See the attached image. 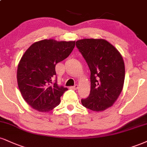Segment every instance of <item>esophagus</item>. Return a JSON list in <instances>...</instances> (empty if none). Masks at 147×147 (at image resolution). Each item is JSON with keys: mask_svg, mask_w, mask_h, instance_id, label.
Returning a JSON list of instances; mask_svg holds the SVG:
<instances>
[{"mask_svg": "<svg viewBox=\"0 0 147 147\" xmlns=\"http://www.w3.org/2000/svg\"><path fill=\"white\" fill-rule=\"evenodd\" d=\"M78 88H79L78 85H75L74 86H71V87H70V89H72V90H77Z\"/></svg>", "mask_w": 147, "mask_h": 147, "instance_id": "1", "label": "esophagus"}]
</instances>
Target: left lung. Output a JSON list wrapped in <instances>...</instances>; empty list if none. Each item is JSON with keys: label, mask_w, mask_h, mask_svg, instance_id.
<instances>
[{"label": "left lung", "mask_w": 147, "mask_h": 147, "mask_svg": "<svg viewBox=\"0 0 147 147\" xmlns=\"http://www.w3.org/2000/svg\"><path fill=\"white\" fill-rule=\"evenodd\" d=\"M76 47L90 70L91 89L81 99L86 108L96 112L111 107L119 96L125 80V63L114 46L102 39H83Z\"/></svg>", "instance_id": "obj_1"}]
</instances>
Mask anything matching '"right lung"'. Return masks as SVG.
Wrapping results in <instances>:
<instances>
[{"label": "right lung", "mask_w": 147, "mask_h": 147, "mask_svg": "<svg viewBox=\"0 0 147 147\" xmlns=\"http://www.w3.org/2000/svg\"><path fill=\"white\" fill-rule=\"evenodd\" d=\"M75 42L44 40L35 42L24 53L18 67V88L33 109L49 112L60 102L68 88L57 84L55 66L71 53Z\"/></svg>", "instance_id": "1"}]
</instances>
